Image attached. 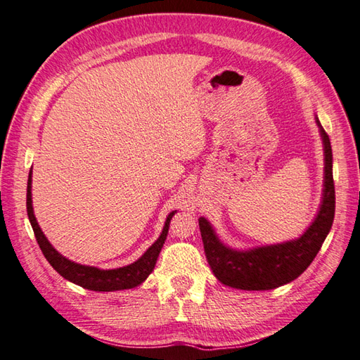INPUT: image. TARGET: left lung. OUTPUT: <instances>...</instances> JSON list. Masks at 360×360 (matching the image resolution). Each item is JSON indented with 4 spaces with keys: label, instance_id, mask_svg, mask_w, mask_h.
I'll return each mask as SVG.
<instances>
[{
    "label": "left lung",
    "instance_id": "8db88e82",
    "mask_svg": "<svg viewBox=\"0 0 360 360\" xmlns=\"http://www.w3.org/2000/svg\"><path fill=\"white\" fill-rule=\"evenodd\" d=\"M314 118L323 145V189L319 211L305 233L282 243L236 250L220 240L210 220L198 219L206 260L214 276L229 288L245 291L276 290L295 281L321 251L333 226L336 195L331 143L319 118Z\"/></svg>",
    "mask_w": 360,
    "mask_h": 360
}]
</instances>
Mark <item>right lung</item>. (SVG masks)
Returning <instances> with one entry per match:
<instances>
[{"instance_id": "obj_1", "label": "right lung", "mask_w": 360, "mask_h": 360, "mask_svg": "<svg viewBox=\"0 0 360 360\" xmlns=\"http://www.w3.org/2000/svg\"><path fill=\"white\" fill-rule=\"evenodd\" d=\"M27 215L29 221L34 229L37 242L41 248L46 260L51 263L52 268L57 271L60 276H63L66 281L75 283L78 286H83L84 290L91 291H122V290H131L135 286L141 285L146 281L148 276L153 273L155 268V263L158 259V254L162 251L165 245L167 229H169L171 219L177 211H172L167 214L165 220V226L160 233V237L157 240L150 245L145 254L141 255L139 260H135L131 265H126L122 268H114V269H100L97 266H89V265H82V263H77L74 260H69L65 255L60 254L52 243L47 240V237L39 228L37 217L34 214V206H32V171L29 174L27 180Z\"/></svg>"}]
</instances>
